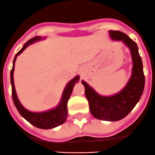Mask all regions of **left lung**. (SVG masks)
Listing matches in <instances>:
<instances>
[{"mask_svg": "<svg viewBox=\"0 0 155 155\" xmlns=\"http://www.w3.org/2000/svg\"><path fill=\"white\" fill-rule=\"evenodd\" d=\"M109 33L113 40L123 41L130 50L133 60L131 77L120 93L110 97L100 96L86 82L82 81V83L85 87V95L92 115L102 120L117 121L124 118L140 100L144 88L145 77L136 42L119 31H110Z\"/></svg>", "mask_w": 155, "mask_h": 155, "instance_id": "1", "label": "left lung"}]
</instances>
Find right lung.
I'll use <instances>...</instances> for the list:
<instances>
[{
	"instance_id": "obj_1",
	"label": "right lung",
	"mask_w": 155,
	"mask_h": 155,
	"mask_svg": "<svg viewBox=\"0 0 155 155\" xmlns=\"http://www.w3.org/2000/svg\"><path fill=\"white\" fill-rule=\"evenodd\" d=\"M41 38L39 36L31 38L29 41H28L24 45L21 49L16 54L13 61V67L11 71V83H12V98H13L14 104L16 107L17 110L19 112V114L23 117L27 121H28L30 124L34 125L35 127L41 129H51V128L56 127L59 125L62 124L66 120L68 115L67 110V103L69 97L71 96L73 87L75 86V83L78 82L79 79V76H76L74 79H72L68 83V84L65 86L64 90L62 97L61 99V101L58 106L55 109L45 111V112L41 113H34L26 110L23 106L19 102L18 97H17L16 91H15V84H14V70H15V63L16 60L17 56L20 55L24 50L29 45L32 44L33 42L41 39Z\"/></svg>"
}]
</instances>
